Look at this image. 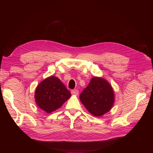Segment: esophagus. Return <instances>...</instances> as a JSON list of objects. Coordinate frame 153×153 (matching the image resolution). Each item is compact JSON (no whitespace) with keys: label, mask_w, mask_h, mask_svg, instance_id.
I'll use <instances>...</instances> for the list:
<instances>
[{"label":"esophagus","mask_w":153,"mask_h":153,"mask_svg":"<svg viewBox=\"0 0 153 153\" xmlns=\"http://www.w3.org/2000/svg\"><path fill=\"white\" fill-rule=\"evenodd\" d=\"M71 92L73 95L77 96L78 94V92H79V91H78V90H77V89H74V90H72Z\"/></svg>","instance_id":"34e87169"}]
</instances>
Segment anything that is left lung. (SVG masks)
<instances>
[{"label":"left lung","mask_w":153,"mask_h":153,"mask_svg":"<svg viewBox=\"0 0 153 153\" xmlns=\"http://www.w3.org/2000/svg\"><path fill=\"white\" fill-rule=\"evenodd\" d=\"M80 100L91 114L100 117L112 108L114 92L112 86L103 78L94 76L80 94Z\"/></svg>","instance_id":"left-lung-1"}]
</instances>
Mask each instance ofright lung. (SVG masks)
I'll list each match as a JSON object with an SVG mask.
<instances>
[{"label":"right lung","instance_id":"obj_1","mask_svg":"<svg viewBox=\"0 0 153 153\" xmlns=\"http://www.w3.org/2000/svg\"><path fill=\"white\" fill-rule=\"evenodd\" d=\"M70 96V92L59 78L54 76L39 83L34 94L37 105L48 114L59 108Z\"/></svg>","mask_w":153,"mask_h":153}]
</instances>
